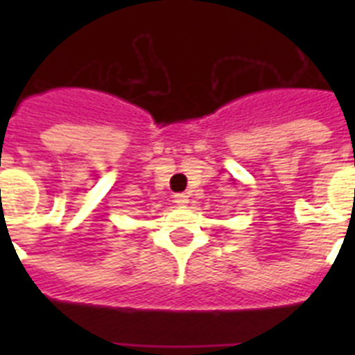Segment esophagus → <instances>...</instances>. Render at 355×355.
I'll use <instances>...</instances> for the list:
<instances>
[{
  "label": "esophagus",
  "instance_id": "1",
  "mask_svg": "<svg viewBox=\"0 0 355 355\" xmlns=\"http://www.w3.org/2000/svg\"><path fill=\"white\" fill-rule=\"evenodd\" d=\"M174 202L178 206H187L188 202H190V199H188L187 193H175V196H174Z\"/></svg>",
  "mask_w": 355,
  "mask_h": 355
}]
</instances>
